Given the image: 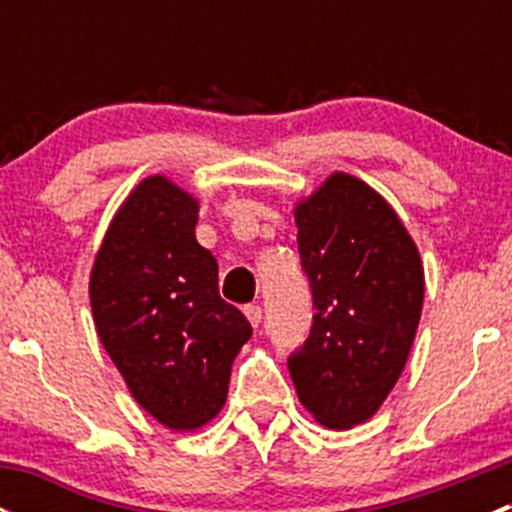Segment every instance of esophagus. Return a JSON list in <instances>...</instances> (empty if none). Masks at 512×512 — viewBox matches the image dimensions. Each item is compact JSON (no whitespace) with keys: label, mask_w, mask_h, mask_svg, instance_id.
<instances>
[{"label":"esophagus","mask_w":512,"mask_h":512,"mask_svg":"<svg viewBox=\"0 0 512 512\" xmlns=\"http://www.w3.org/2000/svg\"><path fill=\"white\" fill-rule=\"evenodd\" d=\"M245 317L250 319V324L252 327H260V322H262V307L260 304H247L245 307Z\"/></svg>","instance_id":"obj_1"}]
</instances>
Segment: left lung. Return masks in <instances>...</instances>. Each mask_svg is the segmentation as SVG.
<instances>
[{
    "label": "left lung",
    "instance_id": "1",
    "mask_svg": "<svg viewBox=\"0 0 512 512\" xmlns=\"http://www.w3.org/2000/svg\"><path fill=\"white\" fill-rule=\"evenodd\" d=\"M314 324L289 376L327 428H354L399 381L423 307V265L396 210L354 175H329L294 205Z\"/></svg>",
    "mask_w": 512,
    "mask_h": 512
}]
</instances>
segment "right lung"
I'll list each match as a JSON object with an SVG mask.
<instances>
[{
  "mask_svg": "<svg viewBox=\"0 0 512 512\" xmlns=\"http://www.w3.org/2000/svg\"><path fill=\"white\" fill-rule=\"evenodd\" d=\"M198 198L148 175L113 215L91 267L98 339L141 409L170 431L223 411L252 327L218 292V260L195 240Z\"/></svg>",
  "mask_w": 512,
  "mask_h": 512,
  "instance_id": "obj_1",
  "label": "right lung"
}]
</instances>
